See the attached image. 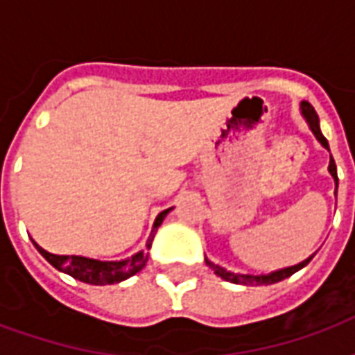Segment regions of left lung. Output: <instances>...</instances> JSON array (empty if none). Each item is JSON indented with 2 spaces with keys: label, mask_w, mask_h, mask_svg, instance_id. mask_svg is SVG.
<instances>
[{
  "label": "left lung",
  "mask_w": 355,
  "mask_h": 355,
  "mask_svg": "<svg viewBox=\"0 0 355 355\" xmlns=\"http://www.w3.org/2000/svg\"><path fill=\"white\" fill-rule=\"evenodd\" d=\"M300 108H302V116L306 117V121H308L310 129H312V132L315 135V139L320 140L321 146L327 148V150H329L327 139H325V137H323V135H321V131H320V117H318V114H315V110H313L312 104H308V102H302V104H300ZM329 173L333 175V178H335L336 188H338L336 165H335V159H333V157H331V162H329ZM310 261H312V257H310V259H306V261H302L300 264H297V266L283 268V270H277V272H272V274H268V275L234 274V272H226L224 268L216 266V264H213L211 261H205V262H207V266L211 268V270H215V274L218 275V277H223V279H226V282L238 283V285H257V283H259V285H270V283H277V282H282V279H285V277L293 275L295 272H298L300 268H304Z\"/></svg>",
  "instance_id": "8db88e82"
}]
</instances>
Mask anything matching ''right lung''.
<instances>
[{
	"mask_svg": "<svg viewBox=\"0 0 355 355\" xmlns=\"http://www.w3.org/2000/svg\"><path fill=\"white\" fill-rule=\"evenodd\" d=\"M169 213L163 211L157 215L154 223V230L150 234L146 243V251H140V253L132 254L131 259L127 261H119V262H102V261H94V259H85V257H66V254H53L47 253L45 249L34 243L35 249L45 257V261L53 264V266L64 272V274L72 275L73 279H80L83 283H89V285H112V283H119L131 277L137 272H140L142 268L146 266L148 262V249L152 247V239H154V234L157 230V226L163 223L165 215Z\"/></svg>",
	"mask_w": 355,
	"mask_h": 355,
	"instance_id": "1",
	"label": "right lung"
}]
</instances>
